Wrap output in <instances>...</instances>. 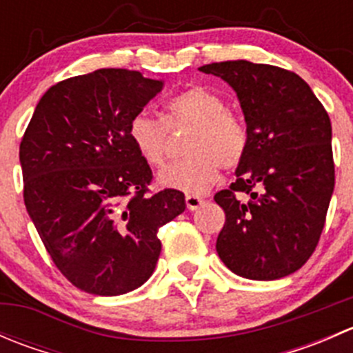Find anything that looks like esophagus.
<instances>
[{
	"instance_id": "34e87169",
	"label": "esophagus",
	"mask_w": 353,
	"mask_h": 353,
	"mask_svg": "<svg viewBox=\"0 0 353 353\" xmlns=\"http://www.w3.org/2000/svg\"><path fill=\"white\" fill-rule=\"evenodd\" d=\"M201 203H203V198L196 196V194H188L186 196V206L188 210H191V212H194Z\"/></svg>"
}]
</instances>
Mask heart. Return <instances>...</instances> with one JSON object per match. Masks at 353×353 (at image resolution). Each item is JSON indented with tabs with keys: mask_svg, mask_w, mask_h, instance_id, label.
Segmentation results:
<instances>
[{
	"mask_svg": "<svg viewBox=\"0 0 353 353\" xmlns=\"http://www.w3.org/2000/svg\"><path fill=\"white\" fill-rule=\"evenodd\" d=\"M167 124L191 126L184 160L160 170L157 183L162 188L198 194L208 190L220 176V167L232 169L248 148V131L243 121L229 110L225 99L205 87L181 92L165 104ZM128 137L148 165L165 162V126L147 112L131 117Z\"/></svg>",
	"mask_w": 353,
	"mask_h": 353,
	"instance_id": "1",
	"label": "heart"
}]
</instances>
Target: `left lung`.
<instances>
[{
	"instance_id": "8db88e82",
	"label": "left lung",
	"mask_w": 353,
	"mask_h": 353,
	"mask_svg": "<svg viewBox=\"0 0 353 353\" xmlns=\"http://www.w3.org/2000/svg\"><path fill=\"white\" fill-rule=\"evenodd\" d=\"M199 71L232 87L248 131L236 183L215 194L225 212L216 252L243 279H283L307 261L325 227L334 188L328 112L299 74L279 66L237 59Z\"/></svg>"
}]
</instances>
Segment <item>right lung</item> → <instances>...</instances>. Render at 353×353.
<instances>
[{"mask_svg":"<svg viewBox=\"0 0 353 353\" xmlns=\"http://www.w3.org/2000/svg\"><path fill=\"white\" fill-rule=\"evenodd\" d=\"M163 88L140 71L102 68L52 85L20 143L27 212L59 272L80 290L123 295L159 261V232L184 194H148L150 165L128 137Z\"/></svg>","mask_w":353,"mask_h":353,"instance_id":"right-lung-1","label":"right lung"}]
</instances>
